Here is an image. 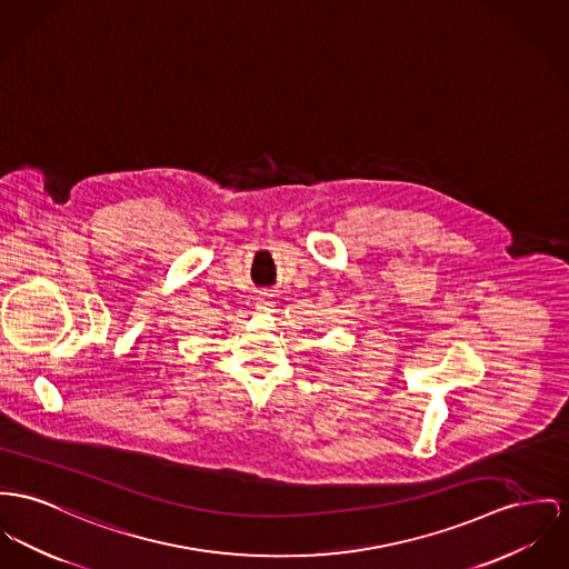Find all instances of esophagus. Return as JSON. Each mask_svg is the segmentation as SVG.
I'll return each instance as SVG.
<instances>
[{
	"label": "esophagus",
	"mask_w": 569,
	"mask_h": 569,
	"mask_svg": "<svg viewBox=\"0 0 569 569\" xmlns=\"http://www.w3.org/2000/svg\"><path fill=\"white\" fill-rule=\"evenodd\" d=\"M273 306H276L273 293H269V291H261V293L257 296V308H259L261 312H271V310H273Z\"/></svg>",
	"instance_id": "obj_1"
}]
</instances>
